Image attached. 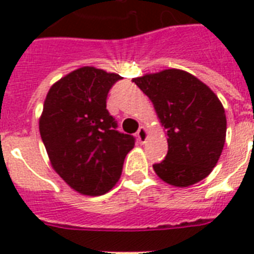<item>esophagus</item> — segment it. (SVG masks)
Here are the masks:
<instances>
[{
  "instance_id": "esophagus-1",
  "label": "esophagus",
  "mask_w": 254,
  "mask_h": 254,
  "mask_svg": "<svg viewBox=\"0 0 254 254\" xmlns=\"http://www.w3.org/2000/svg\"><path fill=\"white\" fill-rule=\"evenodd\" d=\"M147 129L145 127H139V130L137 131V137H138V141L141 143H145L146 142V139H147Z\"/></svg>"
}]
</instances>
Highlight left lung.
I'll return each mask as SVG.
<instances>
[{"instance_id": "8db88e82", "label": "left lung", "mask_w": 254, "mask_h": 254, "mask_svg": "<svg viewBox=\"0 0 254 254\" xmlns=\"http://www.w3.org/2000/svg\"><path fill=\"white\" fill-rule=\"evenodd\" d=\"M151 100L167 131L166 158L153 165L174 187H189L208 177L225 143L223 104L208 85L183 69L170 68L133 79Z\"/></svg>"}]
</instances>
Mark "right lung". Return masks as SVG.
<instances>
[{"label":"right lung","instance_id":"obj_1","mask_svg":"<svg viewBox=\"0 0 254 254\" xmlns=\"http://www.w3.org/2000/svg\"><path fill=\"white\" fill-rule=\"evenodd\" d=\"M117 73L81 67L50 88L39 131L53 169L72 190L97 196L119 182L134 137L116 130L107 96Z\"/></svg>","mask_w":254,"mask_h":254}]
</instances>
